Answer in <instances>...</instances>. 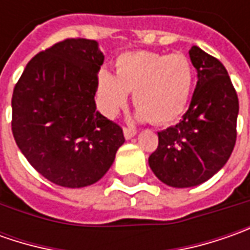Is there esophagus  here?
Listing matches in <instances>:
<instances>
[{
	"label": "esophagus",
	"mask_w": 250,
	"mask_h": 250,
	"mask_svg": "<svg viewBox=\"0 0 250 250\" xmlns=\"http://www.w3.org/2000/svg\"><path fill=\"white\" fill-rule=\"evenodd\" d=\"M135 135H136V130L135 129L124 128V136H125V139H132V138H135Z\"/></svg>",
	"instance_id": "1"
}]
</instances>
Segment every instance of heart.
<instances>
[{
    "mask_svg": "<svg viewBox=\"0 0 250 250\" xmlns=\"http://www.w3.org/2000/svg\"><path fill=\"white\" fill-rule=\"evenodd\" d=\"M195 83V69L185 54L135 51L118 57L115 76L101 69L97 76V104L114 118L133 93L136 117L156 125L177 121L187 108Z\"/></svg>",
    "mask_w": 250,
    "mask_h": 250,
    "instance_id": "1",
    "label": "heart"
}]
</instances>
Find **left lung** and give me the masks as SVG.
<instances>
[{"mask_svg": "<svg viewBox=\"0 0 250 250\" xmlns=\"http://www.w3.org/2000/svg\"><path fill=\"white\" fill-rule=\"evenodd\" d=\"M189 57L197 72L189 108L179 124L159 132L149 157L154 175L172 188L206 182L226 166L236 140L239 103L224 65L196 45Z\"/></svg>", "mask_w": 250, "mask_h": 250, "instance_id": "1", "label": "left lung"}]
</instances>
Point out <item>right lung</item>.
I'll return each instance as SVG.
<instances>
[{"label": "right lung", "instance_id": "obj_1", "mask_svg": "<svg viewBox=\"0 0 250 250\" xmlns=\"http://www.w3.org/2000/svg\"><path fill=\"white\" fill-rule=\"evenodd\" d=\"M99 43L66 39L29 61L12 94V133L30 166L65 188L104 177L125 138L96 110Z\"/></svg>", "mask_w": 250, "mask_h": 250}]
</instances>
